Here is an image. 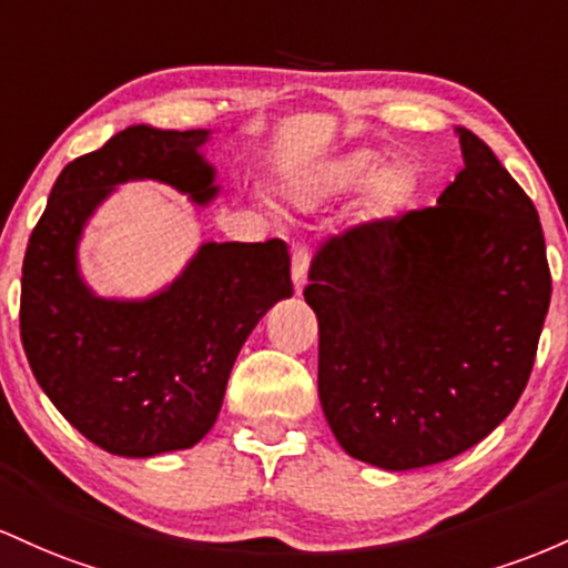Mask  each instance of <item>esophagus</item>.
<instances>
[{"mask_svg":"<svg viewBox=\"0 0 568 568\" xmlns=\"http://www.w3.org/2000/svg\"><path fill=\"white\" fill-rule=\"evenodd\" d=\"M305 273H308V250L305 246H295L292 250V282H295L297 292H303Z\"/></svg>","mask_w":568,"mask_h":568,"instance_id":"1","label":"esophagus"}]
</instances>
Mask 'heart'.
<instances>
[{"label":"heart","mask_w":568,"mask_h":568,"mask_svg":"<svg viewBox=\"0 0 568 568\" xmlns=\"http://www.w3.org/2000/svg\"><path fill=\"white\" fill-rule=\"evenodd\" d=\"M381 155L373 150H354L348 155L337 158V161L327 163L324 169H318L316 174H311L303 184H297L295 199L301 203H314L318 199H327V195L348 193V190L365 184L369 176L378 169ZM405 174L397 169H386L375 176L369 184V201L375 209H392L403 201L405 195Z\"/></svg>","instance_id":"1"}]
</instances>
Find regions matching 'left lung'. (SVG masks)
Instances as JSON below:
<instances>
[{
  "label": "left lung",
  "instance_id": "8db88e82",
  "mask_svg": "<svg viewBox=\"0 0 568 568\" xmlns=\"http://www.w3.org/2000/svg\"><path fill=\"white\" fill-rule=\"evenodd\" d=\"M437 206L322 241L305 303L318 318V399L373 467L448 462L513 413L550 308L537 209L473 131Z\"/></svg>",
  "mask_w": 568,
  "mask_h": 568
}]
</instances>
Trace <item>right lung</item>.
I'll list each match as a JSON object with an SVG mask.
<instances>
[{"label": "right lung", "mask_w": 568, "mask_h": 568, "mask_svg": "<svg viewBox=\"0 0 568 568\" xmlns=\"http://www.w3.org/2000/svg\"><path fill=\"white\" fill-rule=\"evenodd\" d=\"M206 139L209 131L150 125L114 133L61 171L23 257L21 341L31 373L61 416L114 456L199 443L254 324L292 295L282 239L203 244L150 301H101L82 284L78 239L114 184L158 180L195 203L214 199V169L199 155Z\"/></svg>", "instance_id": "1"}]
</instances>
